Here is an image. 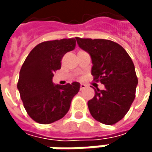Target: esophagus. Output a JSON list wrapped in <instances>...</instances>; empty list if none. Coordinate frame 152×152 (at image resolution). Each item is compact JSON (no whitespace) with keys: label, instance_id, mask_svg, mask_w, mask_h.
Returning <instances> with one entry per match:
<instances>
[{"label":"esophagus","instance_id":"obj_1","mask_svg":"<svg viewBox=\"0 0 152 152\" xmlns=\"http://www.w3.org/2000/svg\"><path fill=\"white\" fill-rule=\"evenodd\" d=\"M85 88H86V85L85 84H83V83H81L80 84V90H83Z\"/></svg>","mask_w":152,"mask_h":152}]
</instances>
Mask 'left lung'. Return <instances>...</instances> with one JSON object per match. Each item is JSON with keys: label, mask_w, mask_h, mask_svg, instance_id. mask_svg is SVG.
Wrapping results in <instances>:
<instances>
[{"label": "left lung", "mask_w": 152, "mask_h": 152, "mask_svg": "<svg viewBox=\"0 0 152 152\" xmlns=\"http://www.w3.org/2000/svg\"><path fill=\"white\" fill-rule=\"evenodd\" d=\"M76 39L91 55L94 80L105 85L104 90H95L94 97L88 101L90 113L103 124H115L126 115L136 97L138 80L134 63L126 50L113 41Z\"/></svg>", "instance_id": "1"}]
</instances>
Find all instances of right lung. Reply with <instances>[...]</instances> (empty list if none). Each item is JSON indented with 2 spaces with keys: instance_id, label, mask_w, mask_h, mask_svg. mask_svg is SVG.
<instances>
[{
  "instance_id": "1",
  "label": "right lung",
  "mask_w": 152,
  "mask_h": 152,
  "mask_svg": "<svg viewBox=\"0 0 152 152\" xmlns=\"http://www.w3.org/2000/svg\"><path fill=\"white\" fill-rule=\"evenodd\" d=\"M75 47V39L45 41L35 46L25 59L19 73L17 89L27 113L36 122L50 124L69 112L80 83L54 84L53 76L61 69L64 54Z\"/></svg>"
}]
</instances>
